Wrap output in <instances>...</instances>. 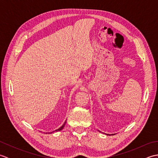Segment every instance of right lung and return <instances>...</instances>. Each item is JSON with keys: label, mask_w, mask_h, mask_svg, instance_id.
Segmentation results:
<instances>
[{"label": "right lung", "mask_w": 158, "mask_h": 158, "mask_svg": "<svg viewBox=\"0 0 158 158\" xmlns=\"http://www.w3.org/2000/svg\"><path fill=\"white\" fill-rule=\"evenodd\" d=\"M66 122H64V124H63V125L61 126V127H60V128H58V129H57V130H56L55 131H56V132H58V131H60V130H62V129H63V127H64V126H65V123H66ZM55 131H53V132H55ZM46 134H47V132H46Z\"/></svg>", "instance_id": "1"}]
</instances>
